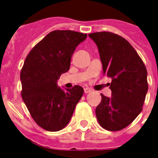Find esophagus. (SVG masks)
<instances>
[{"mask_svg": "<svg viewBox=\"0 0 158 158\" xmlns=\"http://www.w3.org/2000/svg\"><path fill=\"white\" fill-rule=\"evenodd\" d=\"M90 92H92L91 89H89V88H85V89H84V93H85V94H89Z\"/></svg>", "mask_w": 158, "mask_h": 158, "instance_id": "1", "label": "esophagus"}]
</instances>
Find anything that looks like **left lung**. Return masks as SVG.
Returning <instances> with one entry per match:
<instances>
[{
  "instance_id": "left-lung-1",
  "label": "left lung",
  "mask_w": 158,
  "mask_h": 158,
  "mask_svg": "<svg viewBox=\"0 0 158 158\" xmlns=\"http://www.w3.org/2000/svg\"><path fill=\"white\" fill-rule=\"evenodd\" d=\"M97 44L103 74L111 78V97L102 94L96 108L102 127L110 131L130 125L143 110L147 94V69L127 40L110 32L89 33Z\"/></svg>"
}]
</instances>
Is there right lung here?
<instances>
[{"label": "right lung", "instance_id": "obj_1", "mask_svg": "<svg viewBox=\"0 0 158 158\" xmlns=\"http://www.w3.org/2000/svg\"><path fill=\"white\" fill-rule=\"evenodd\" d=\"M86 38L87 33L52 31L26 57L20 72L21 95L34 121L44 130L65 127L84 94L81 86L64 90L57 80L69 70L75 48Z\"/></svg>", "mask_w": 158, "mask_h": 158}]
</instances>
